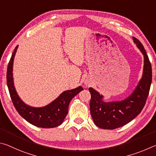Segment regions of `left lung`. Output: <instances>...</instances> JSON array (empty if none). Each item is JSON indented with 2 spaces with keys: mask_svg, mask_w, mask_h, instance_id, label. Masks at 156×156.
Returning a JSON list of instances; mask_svg holds the SVG:
<instances>
[{
  "mask_svg": "<svg viewBox=\"0 0 156 156\" xmlns=\"http://www.w3.org/2000/svg\"><path fill=\"white\" fill-rule=\"evenodd\" d=\"M133 42L144 55L143 75L135 90L121 101L104 102L103 96L92 88L90 109L92 118L97 127L105 129H114L126 125L141 112L148 97L152 80L151 65L143 45L137 38Z\"/></svg>",
  "mask_w": 156,
  "mask_h": 156,
  "instance_id": "obj_1",
  "label": "left lung"
}]
</instances>
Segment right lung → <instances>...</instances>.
<instances>
[{
  "mask_svg": "<svg viewBox=\"0 0 156 156\" xmlns=\"http://www.w3.org/2000/svg\"><path fill=\"white\" fill-rule=\"evenodd\" d=\"M18 45L15 48L7 66V83L11 99L19 114L30 123L42 128L59 126L64 121L68 112V105L73 98L83 90L81 86L64 91L50 104L43 108H33L26 105L18 97L13 85L12 70L13 58Z\"/></svg>",
  "mask_w": 156,
  "mask_h": 156,
  "instance_id": "1",
  "label": "right lung"
}]
</instances>
